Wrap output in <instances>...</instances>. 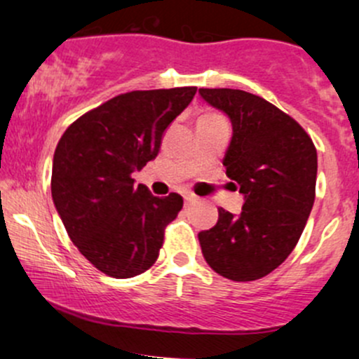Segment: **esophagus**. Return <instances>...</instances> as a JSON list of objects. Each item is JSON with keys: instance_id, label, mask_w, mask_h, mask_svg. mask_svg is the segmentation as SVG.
Masks as SVG:
<instances>
[{"instance_id": "esophagus-1", "label": "esophagus", "mask_w": 359, "mask_h": 359, "mask_svg": "<svg viewBox=\"0 0 359 359\" xmlns=\"http://www.w3.org/2000/svg\"><path fill=\"white\" fill-rule=\"evenodd\" d=\"M192 203H196V198L192 194H186L184 196V204H186V206H191Z\"/></svg>"}]
</instances>
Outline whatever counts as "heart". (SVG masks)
<instances>
[{"mask_svg":"<svg viewBox=\"0 0 359 359\" xmlns=\"http://www.w3.org/2000/svg\"><path fill=\"white\" fill-rule=\"evenodd\" d=\"M219 121H224L219 114H215V112H206L203 114V116L199 117L198 121V126H206V124H212V122H219Z\"/></svg>","mask_w":359,"mask_h":359,"instance_id":"heart-1","label":"heart"}]
</instances>
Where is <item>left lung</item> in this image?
<instances>
[{
	"mask_svg": "<svg viewBox=\"0 0 359 359\" xmlns=\"http://www.w3.org/2000/svg\"><path fill=\"white\" fill-rule=\"evenodd\" d=\"M231 122L226 175L243 196L240 215L218 208V222L198 235L204 259L231 281H255L286 261L315 201L317 149L288 114L243 90L199 88Z\"/></svg>",
	"mask_w": 359,
	"mask_h": 359,
	"instance_id": "obj_1",
	"label": "left lung"
}]
</instances>
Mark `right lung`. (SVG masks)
I'll return each mask as SVG.
<instances>
[{
  "mask_svg": "<svg viewBox=\"0 0 359 359\" xmlns=\"http://www.w3.org/2000/svg\"><path fill=\"white\" fill-rule=\"evenodd\" d=\"M196 90L122 93L83 114L59 140L54 206L71 242L104 274L133 278L158 259L165 226L184 201L175 192L155 198L144 186L135 187L133 173L156 158L165 129Z\"/></svg>",
  "mask_w": 359,
  "mask_h": 359,
  "instance_id": "add662e5",
  "label": "right lung"
}]
</instances>
